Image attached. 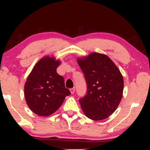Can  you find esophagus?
Returning <instances> with one entry per match:
<instances>
[{"mask_svg": "<svg viewBox=\"0 0 150 150\" xmlns=\"http://www.w3.org/2000/svg\"><path fill=\"white\" fill-rule=\"evenodd\" d=\"M75 91V87H73V88H71V89H70V92H71V93L73 94V93H74Z\"/></svg>", "mask_w": 150, "mask_h": 150, "instance_id": "1", "label": "esophagus"}]
</instances>
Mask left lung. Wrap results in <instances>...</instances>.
<instances>
[{
  "mask_svg": "<svg viewBox=\"0 0 150 150\" xmlns=\"http://www.w3.org/2000/svg\"><path fill=\"white\" fill-rule=\"evenodd\" d=\"M77 63L84 73L87 92L79 99L85 116L101 120L111 115L122 97L124 79L120 70L107 55L91 53Z\"/></svg>",
  "mask_w": 150,
  "mask_h": 150,
  "instance_id": "1",
  "label": "left lung"
}]
</instances>
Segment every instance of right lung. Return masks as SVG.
Returning a JSON list of instances; mask_svg holds the SVG:
<instances>
[{
	"instance_id": "1",
	"label": "right lung",
	"mask_w": 150,
	"mask_h": 150,
	"mask_svg": "<svg viewBox=\"0 0 150 150\" xmlns=\"http://www.w3.org/2000/svg\"><path fill=\"white\" fill-rule=\"evenodd\" d=\"M60 61L45 56L38 61L28 77L24 96L28 107L38 116H47L55 112L70 95L64 79L57 73Z\"/></svg>"
}]
</instances>
